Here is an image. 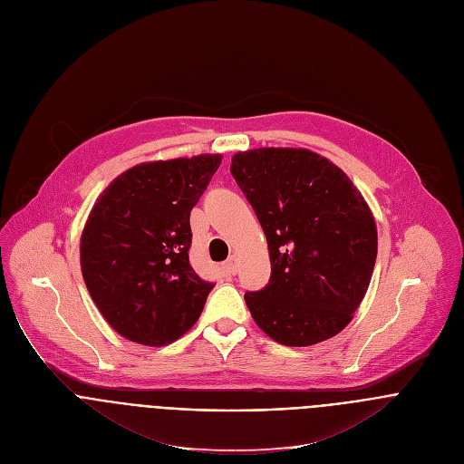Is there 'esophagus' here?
<instances>
[{"mask_svg": "<svg viewBox=\"0 0 464 464\" xmlns=\"http://www.w3.org/2000/svg\"><path fill=\"white\" fill-rule=\"evenodd\" d=\"M222 268H224V272H226L227 276H235L237 270H238V259H237V256H229Z\"/></svg>", "mask_w": 464, "mask_h": 464, "instance_id": "34e87169", "label": "esophagus"}]
</instances>
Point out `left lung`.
I'll return each instance as SVG.
<instances>
[{"label":"left lung","instance_id":"left-lung-1","mask_svg":"<svg viewBox=\"0 0 464 464\" xmlns=\"http://www.w3.org/2000/svg\"><path fill=\"white\" fill-rule=\"evenodd\" d=\"M231 175L268 242L270 280L244 295L257 326L287 347L342 332L377 259V226L362 194L342 169L305 149L238 152Z\"/></svg>","mask_w":464,"mask_h":464}]
</instances>
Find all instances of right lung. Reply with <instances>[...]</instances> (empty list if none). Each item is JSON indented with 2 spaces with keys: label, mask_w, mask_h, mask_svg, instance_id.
I'll return each instance as SVG.
<instances>
[{
  "label": "right lung",
  "mask_w": 464,
  "mask_h": 464,
  "mask_svg": "<svg viewBox=\"0 0 464 464\" xmlns=\"http://www.w3.org/2000/svg\"><path fill=\"white\" fill-rule=\"evenodd\" d=\"M220 154L140 164L119 175L87 218L80 263L110 326L134 343L162 347L199 319L214 284L194 272L190 212Z\"/></svg>",
  "instance_id": "1"
}]
</instances>
